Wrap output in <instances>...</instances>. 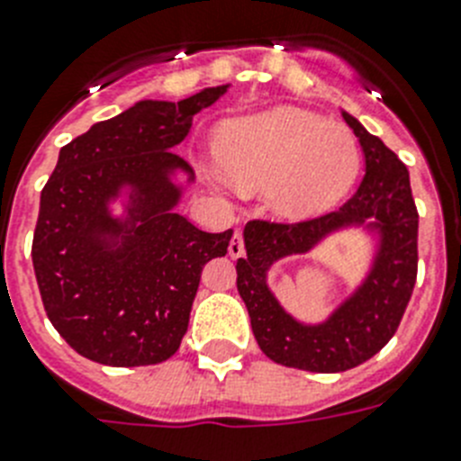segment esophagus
<instances>
[{
  "mask_svg": "<svg viewBox=\"0 0 461 461\" xmlns=\"http://www.w3.org/2000/svg\"><path fill=\"white\" fill-rule=\"evenodd\" d=\"M228 256H230V258H240V256H244V242L240 230H235V235L230 238V244H228Z\"/></svg>",
  "mask_w": 461,
  "mask_h": 461,
  "instance_id": "34e87169",
  "label": "esophagus"
}]
</instances>
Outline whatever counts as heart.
<instances>
[{
  "instance_id": "heart-1",
  "label": "heart",
  "mask_w": 461,
  "mask_h": 461,
  "mask_svg": "<svg viewBox=\"0 0 461 461\" xmlns=\"http://www.w3.org/2000/svg\"><path fill=\"white\" fill-rule=\"evenodd\" d=\"M217 158L235 186L266 189L270 210L286 221L332 210L356 185L362 161L348 126L300 108H275L226 124Z\"/></svg>"
}]
</instances>
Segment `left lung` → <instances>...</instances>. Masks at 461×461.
<instances>
[{
	"label": "left lung",
	"mask_w": 461,
	"mask_h": 461,
	"mask_svg": "<svg viewBox=\"0 0 461 461\" xmlns=\"http://www.w3.org/2000/svg\"><path fill=\"white\" fill-rule=\"evenodd\" d=\"M360 140L365 177L339 210L300 223L251 221L238 258V291L247 304L260 351L284 367L337 374L376 356L393 339L418 275V210L409 170L381 138L341 113ZM362 225L377 238L363 284L323 324H303L280 307L267 286L276 259L308 253L341 227Z\"/></svg>",
	"instance_id": "left-lung-1"
}]
</instances>
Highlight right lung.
I'll return each mask as SVG.
<instances>
[{"label":"right lung","instance_id":"add662e5","mask_svg":"<svg viewBox=\"0 0 461 461\" xmlns=\"http://www.w3.org/2000/svg\"><path fill=\"white\" fill-rule=\"evenodd\" d=\"M230 85L173 101H138L59 149L41 191L32 260L48 319L73 351L142 367L180 348L207 260L233 230L205 233L175 207L194 170L175 145ZM125 198L117 218L109 205Z\"/></svg>","mask_w":461,"mask_h":461}]
</instances>
